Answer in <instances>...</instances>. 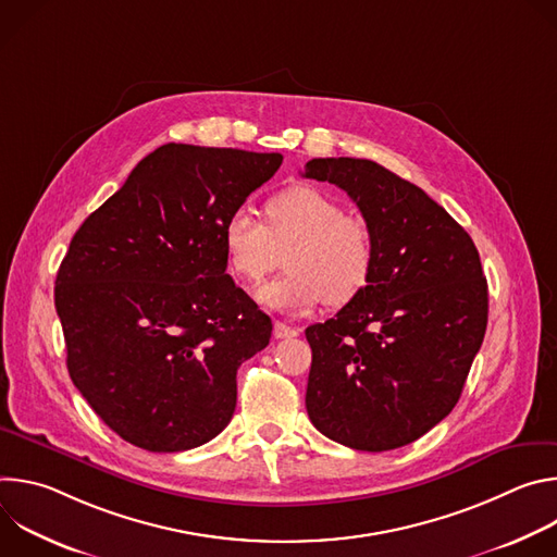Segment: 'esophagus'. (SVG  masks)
<instances>
[{
	"mask_svg": "<svg viewBox=\"0 0 557 557\" xmlns=\"http://www.w3.org/2000/svg\"><path fill=\"white\" fill-rule=\"evenodd\" d=\"M273 335H275L277 339H290V337H297L299 331L293 329V326H288V324H284V322H275V324H273Z\"/></svg>",
	"mask_w": 557,
	"mask_h": 557,
	"instance_id": "obj_1",
	"label": "esophagus"
}]
</instances>
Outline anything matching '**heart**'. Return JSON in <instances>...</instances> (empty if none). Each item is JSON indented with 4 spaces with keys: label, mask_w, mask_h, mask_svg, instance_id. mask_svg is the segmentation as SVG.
<instances>
[{
    "label": "heart",
    "mask_w": 557,
    "mask_h": 557,
    "mask_svg": "<svg viewBox=\"0 0 557 557\" xmlns=\"http://www.w3.org/2000/svg\"><path fill=\"white\" fill-rule=\"evenodd\" d=\"M267 224L247 207L233 209L222 224V249L228 271L245 282H260L286 251V273L258 288L262 306L306 312L322 304L346 306L368 286L376 264L370 224L348 215L329 191L293 185L273 194Z\"/></svg>",
    "instance_id": "obj_1"
}]
</instances>
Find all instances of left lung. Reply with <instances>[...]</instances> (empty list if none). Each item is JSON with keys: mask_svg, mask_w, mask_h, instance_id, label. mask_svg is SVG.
<instances>
[{"mask_svg": "<svg viewBox=\"0 0 557 557\" xmlns=\"http://www.w3.org/2000/svg\"><path fill=\"white\" fill-rule=\"evenodd\" d=\"M304 176L344 189L376 243L363 293L306 329L308 417L352 449L404 447L454 410L481 350L490 293L479 251L421 187L374 161L312 158Z\"/></svg>", "mask_w": 557, "mask_h": 557, "instance_id": "8db88e82", "label": "left lung"}]
</instances>
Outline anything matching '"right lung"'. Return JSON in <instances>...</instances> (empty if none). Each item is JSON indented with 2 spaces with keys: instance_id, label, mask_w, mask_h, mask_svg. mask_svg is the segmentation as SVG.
<instances>
[{
  "instance_id": "1",
  "label": "right lung",
  "mask_w": 557,
  "mask_h": 557,
  "mask_svg": "<svg viewBox=\"0 0 557 557\" xmlns=\"http://www.w3.org/2000/svg\"><path fill=\"white\" fill-rule=\"evenodd\" d=\"M282 153L168 143L74 233L54 282L67 372L101 421L147 451H185L231 421L243 361L271 317L226 275L222 224Z\"/></svg>"
}]
</instances>
